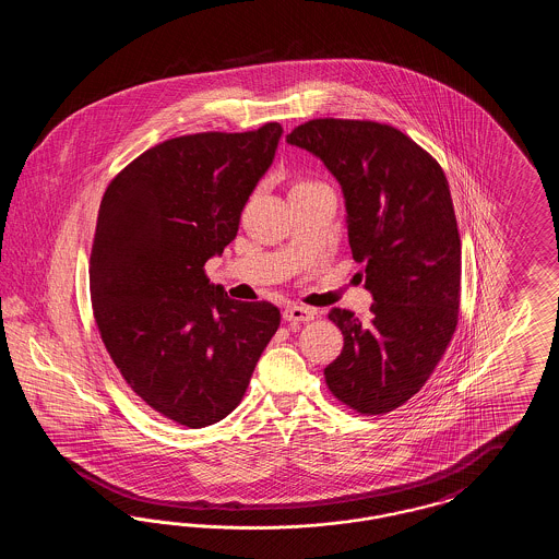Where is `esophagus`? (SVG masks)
<instances>
[{"mask_svg":"<svg viewBox=\"0 0 559 559\" xmlns=\"http://www.w3.org/2000/svg\"><path fill=\"white\" fill-rule=\"evenodd\" d=\"M317 312L312 308H304V306H287L283 310V319L287 322H310L314 320Z\"/></svg>","mask_w":559,"mask_h":559,"instance_id":"esophagus-1","label":"esophagus"}]
</instances>
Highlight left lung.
<instances>
[{
    "label": "left lung",
    "instance_id": "8db88e82",
    "mask_svg": "<svg viewBox=\"0 0 559 559\" xmlns=\"http://www.w3.org/2000/svg\"><path fill=\"white\" fill-rule=\"evenodd\" d=\"M287 142L314 157L346 199L347 240L371 292V320L333 308L342 354L324 369L331 394L362 415L413 399L459 320L461 239L438 160L383 123L312 119Z\"/></svg>",
    "mask_w": 559,
    "mask_h": 559
}]
</instances>
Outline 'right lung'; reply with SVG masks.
Returning <instances> with one entry per match:
<instances>
[{"instance_id":"add662e5","label":"right lung","mask_w":559,"mask_h":559,"mask_svg":"<svg viewBox=\"0 0 559 559\" xmlns=\"http://www.w3.org/2000/svg\"><path fill=\"white\" fill-rule=\"evenodd\" d=\"M281 135L266 123L165 140L103 197L90 255L94 319L128 385L178 426L230 415L281 324L276 306L230 299L203 270L237 237Z\"/></svg>"}]
</instances>
